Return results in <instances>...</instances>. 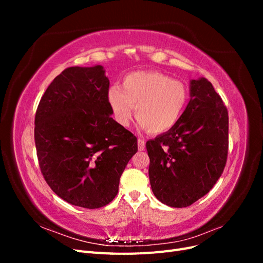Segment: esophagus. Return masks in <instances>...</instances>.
<instances>
[{
  "mask_svg": "<svg viewBox=\"0 0 263 263\" xmlns=\"http://www.w3.org/2000/svg\"><path fill=\"white\" fill-rule=\"evenodd\" d=\"M145 147H146V142H145V140H144V139H141V138H139V139H138V150H139V151L145 150Z\"/></svg>",
  "mask_w": 263,
  "mask_h": 263,
  "instance_id": "1",
  "label": "esophagus"
}]
</instances>
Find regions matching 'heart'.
Returning <instances> with one entry per match:
<instances>
[{
	"label": "heart",
	"instance_id": "b5f03b06",
	"mask_svg": "<svg viewBox=\"0 0 263 263\" xmlns=\"http://www.w3.org/2000/svg\"><path fill=\"white\" fill-rule=\"evenodd\" d=\"M190 93L184 83L159 71H137L126 76L119 86L109 87L108 104L116 122L128 126L135 107L139 124L151 134L172 129L187 106Z\"/></svg>",
	"mask_w": 263,
	"mask_h": 263
}]
</instances>
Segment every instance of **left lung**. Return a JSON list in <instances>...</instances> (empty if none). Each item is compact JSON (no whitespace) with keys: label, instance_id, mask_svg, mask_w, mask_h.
<instances>
[{"label":"left lung","instance_id":"obj_1","mask_svg":"<svg viewBox=\"0 0 263 263\" xmlns=\"http://www.w3.org/2000/svg\"><path fill=\"white\" fill-rule=\"evenodd\" d=\"M155 196L186 208L208 194L225 169L228 110L205 78L191 81V99L172 129L146 142Z\"/></svg>","mask_w":263,"mask_h":263}]
</instances>
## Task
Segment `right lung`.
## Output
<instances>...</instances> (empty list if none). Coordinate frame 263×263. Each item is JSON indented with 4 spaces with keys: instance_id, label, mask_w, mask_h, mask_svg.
<instances>
[{
    "instance_id": "add662e5",
    "label": "right lung",
    "mask_w": 263,
    "mask_h": 263,
    "mask_svg": "<svg viewBox=\"0 0 263 263\" xmlns=\"http://www.w3.org/2000/svg\"><path fill=\"white\" fill-rule=\"evenodd\" d=\"M102 66L70 67L53 79L35 115V145L47 184L66 202L100 209L114 200L138 151L137 138L110 117Z\"/></svg>"
}]
</instances>
